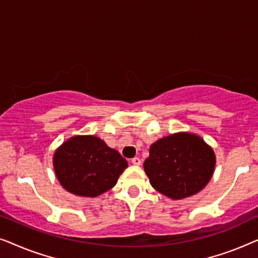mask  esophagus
<instances>
[{
    "instance_id": "34e87169",
    "label": "esophagus",
    "mask_w": 258,
    "mask_h": 258,
    "mask_svg": "<svg viewBox=\"0 0 258 258\" xmlns=\"http://www.w3.org/2000/svg\"><path fill=\"white\" fill-rule=\"evenodd\" d=\"M131 162H132V164L134 165V166H139L140 164H141V160H140V159L139 158H133L132 159V160H131Z\"/></svg>"
}]
</instances>
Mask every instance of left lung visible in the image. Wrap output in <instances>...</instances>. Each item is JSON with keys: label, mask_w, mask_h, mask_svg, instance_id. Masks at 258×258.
<instances>
[{"label": "left lung", "mask_w": 258, "mask_h": 258, "mask_svg": "<svg viewBox=\"0 0 258 258\" xmlns=\"http://www.w3.org/2000/svg\"><path fill=\"white\" fill-rule=\"evenodd\" d=\"M216 158L197 134L174 133L150 147L144 162L152 187L173 200L199 193L212 179Z\"/></svg>", "instance_id": "obj_1"}]
</instances>
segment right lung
Here are the masks:
<instances>
[{"label": "right lung", "instance_id": "add662e5", "mask_svg": "<svg viewBox=\"0 0 258 258\" xmlns=\"http://www.w3.org/2000/svg\"><path fill=\"white\" fill-rule=\"evenodd\" d=\"M127 166L118 151L94 136L72 137L53 154L58 181L78 197L96 198L111 189Z\"/></svg>", "mask_w": 258, "mask_h": 258}]
</instances>
